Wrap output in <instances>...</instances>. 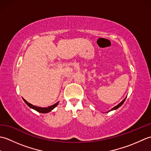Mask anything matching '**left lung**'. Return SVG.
<instances>
[{"label":"left lung","instance_id":"1","mask_svg":"<svg viewBox=\"0 0 151 151\" xmlns=\"http://www.w3.org/2000/svg\"><path fill=\"white\" fill-rule=\"evenodd\" d=\"M126 98L127 97H125V99H123V101H122L121 102H120V103L119 104H117V106H115V107H114L113 108H111V110H110V111H111V110H116V109H117V108H119L120 106H121L122 105V104H123V103H124V102L125 101V100H126Z\"/></svg>","mask_w":151,"mask_h":151}]
</instances>
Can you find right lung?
Here are the masks:
<instances>
[{
    "instance_id": "obj_1",
    "label": "right lung",
    "mask_w": 151,
    "mask_h": 151,
    "mask_svg": "<svg viewBox=\"0 0 151 151\" xmlns=\"http://www.w3.org/2000/svg\"><path fill=\"white\" fill-rule=\"evenodd\" d=\"M23 99V101H24L25 103H26L28 106H29L30 108H32L34 109V110H36L37 111L40 112V113H43V114H46V113H49V111H50L52 110H53V109L57 106L59 102H56V104H54L52 106H48V107H45V108H41V107H38V106H34V105H32V104L29 103V102H27L26 100H25L24 99Z\"/></svg>"
}]
</instances>
